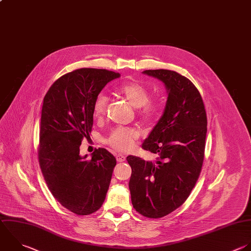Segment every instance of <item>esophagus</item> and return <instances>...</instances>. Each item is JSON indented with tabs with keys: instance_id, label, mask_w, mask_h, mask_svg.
<instances>
[{
	"instance_id": "34e87169",
	"label": "esophagus",
	"mask_w": 251,
	"mask_h": 251,
	"mask_svg": "<svg viewBox=\"0 0 251 251\" xmlns=\"http://www.w3.org/2000/svg\"><path fill=\"white\" fill-rule=\"evenodd\" d=\"M116 159H117L118 162H124L126 160V157L124 155H122V154H117L116 155Z\"/></svg>"
}]
</instances>
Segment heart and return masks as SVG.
Wrapping results in <instances>:
<instances>
[{"label": "heart", "instance_id": "obj_1", "mask_svg": "<svg viewBox=\"0 0 251 251\" xmlns=\"http://www.w3.org/2000/svg\"><path fill=\"white\" fill-rule=\"evenodd\" d=\"M117 92L125 97L130 105L137 108V115L143 122L149 123L155 120L160 111L161 104L156 99H149L148 88L138 81H127L117 88ZM108 98L104 94H99L93 103V114L95 117H102L107 108ZM139 133L134 127L119 126L114 128L107 138V143L119 152L130 150L137 140Z\"/></svg>", "mask_w": 251, "mask_h": 251}]
</instances>
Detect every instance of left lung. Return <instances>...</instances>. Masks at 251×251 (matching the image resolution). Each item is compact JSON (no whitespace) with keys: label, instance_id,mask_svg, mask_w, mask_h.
Returning <instances> with one entry per match:
<instances>
[{"label":"left lung","instance_id":"8db88e82","mask_svg":"<svg viewBox=\"0 0 251 251\" xmlns=\"http://www.w3.org/2000/svg\"><path fill=\"white\" fill-rule=\"evenodd\" d=\"M143 74L162 80L168 89L164 113L142 148L157 154L156 163L129 155V190L133 208L158 219L181 206L194 187L203 164L207 116L202 97L185 76L169 70Z\"/></svg>","mask_w":251,"mask_h":251}]
</instances>
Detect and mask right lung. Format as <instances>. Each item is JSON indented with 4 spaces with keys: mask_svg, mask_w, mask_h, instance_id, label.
I'll use <instances>...</instances> for the list:
<instances>
[{
    "mask_svg": "<svg viewBox=\"0 0 251 251\" xmlns=\"http://www.w3.org/2000/svg\"><path fill=\"white\" fill-rule=\"evenodd\" d=\"M120 76L108 70L78 69L58 78L43 100L39 165L53 196L76 215L100 209L117 164L105 148L95 149L86 160L87 155H79V146L90 137L95 98Z\"/></svg>",
    "mask_w": 251,
    "mask_h": 251,
    "instance_id": "1",
    "label": "right lung"
}]
</instances>
